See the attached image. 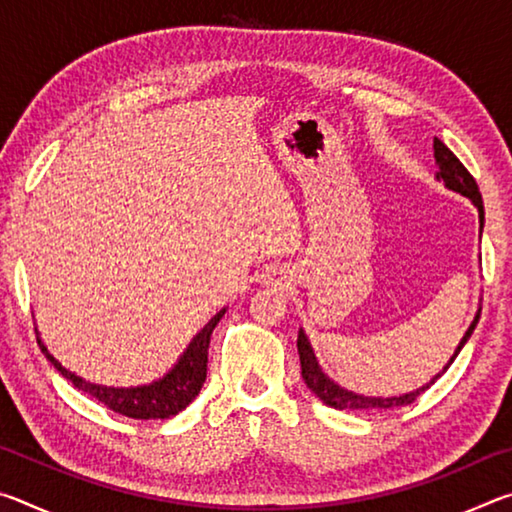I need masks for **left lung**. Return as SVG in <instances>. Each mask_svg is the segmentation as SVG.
Instances as JSON below:
<instances>
[{
  "mask_svg": "<svg viewBox=\"0 0 512 512\" xmlns=\"http://www.w3.org/2000/svg\"><path fill=\"white\" fill-rule=\"evenodd\" d=\"M433 158H436L438 164V171H436V180H443L447 189H452V192L461 194L465 198H470L472 205L476 207V212H479V228L483 230V221H485V214H483V198L479 192V185H476V180L470 176V171L463 167V162L456 158V155L447 149V146L438 140V137H433ZM479 316H481V307L476 309L474 320L467 327V332L463 334L461 343L456 345V350L449 361L443 366V370L436 372L427 384H422L420 388H415V391L409 393H402V395H391V397H372V395H363V393H354L348 391V388H343L341 384H336L332 377L325 375V370L320 368V363L314 354V348H311V343L307 339L305 329L300 327L298 332V354H300V368H302V379H305V384L311 393H314L320 402L332 406V409H339V411H379V409H397V406H406L415 402V397L420 393L427 391V388L433 384V381L440 379L447 372V368L452 366L454 359L458 357V352L463 350V345L470 341V336L474 332L476 323H479Z\"/></svg>",
  "mask_w": 512,
  "mask_h": 512,
  "instance_id": "1",
  "label": "left lung"
}]
</instances>
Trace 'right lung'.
Instances as JSON below:
<instances>
[{
    "label": "right lung",
    "mask_w": 512,
    "mask_h": 512,
    "mask_svg": "<svg viewBox=\"0 0 512 512\" xmlns=\"http://www.w3.org/2000/svg\"><path fill=\"white\" fill-rule=\"evenodd\" d=\"M223 314H225V307L194 336L192 341H189L187 350L180 354L178 361L173 363V368L167 372V375H162L160 379L151 381V384H142V386L92 384V381L79 377L76 372L67 370L63 363H60L54 354L47 350V345L40 339L38 327H36V336H38L40 350L45 352V357L51 361V366H54L65 379L72 381L79 391L88 393L90 397H94V400L106 404L108 409H112L115 413L126 415V418L164 420L187 409L189 402L201 393L207 377V348H210L212 332L214 327L219 325Z\"/></svg>",
    "instance_id": "add662e5"
}]
</instances>
